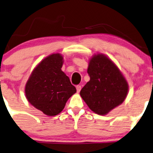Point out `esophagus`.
I'll return each mask as SVG.
<instances>
[{
    "mask_svg": "<svg viewBox=\"0 0 153 153\" xmlns=\"http://www.w3.org/2000/svg\"><path fill=\"white\" fill-rule=\"evenodd\" d=\"M81 86H80V85H77L76 86V90H77V92L79 93L80 91H81Z\"/></svg>",
    "mask_w": 153,
    "mask_h": 153,
    "instance_id": "34e87169",
    "label": "esophagus"
}]
</instances>
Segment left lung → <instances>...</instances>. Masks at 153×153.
<instances>
[{
    "label": "left lung",
    "mask_w": 153,
    "mask_h": 153,
    "mask_svg": "<svg viewBox=\"0 0 153 153\" xmlns=\"http://www.w3.org/2000/svg\"><path fill=\"white\" fill-rule=\"evenodd\" d=\"M87 72L90 80L80 94L92 111L105 115L123 103L128 94V84L111 60L102 54L94 56Z\"/></svg>",
    "instance_id": "left-lung-1"
}]
</instances>
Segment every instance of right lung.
<instances>
[{"mask_svg":"<svg viewBox=\"0 0 153 153\" xmlns=\"http://www.w3.org/2000/svg\"><path fill=\"white\" fill-rule=\"evenodd\" d=\"M63 57L52 54L36 66L25 85L28 102L48 116L63 110L67 100L76 92L68 76L62 72Z\"/></svg>","mask_w":153,"mask_h":153,"instance_id":"obj_1","label":"right lung"}]
</instances>
